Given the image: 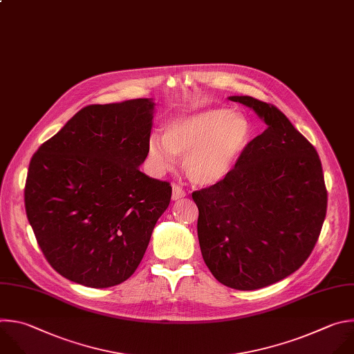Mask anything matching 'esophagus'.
I'll return each instance as SVG.
<instances>
[{"label": "esophagus", "instance_id": "obj_1", "mask_svg": "<svg viewBox=\"0 0 354 354\" xmlns=\"http://www.w3.org/2000/svg\"><path fill=\"white\" fill-rule=\"evenodd\" d=\"M173 192H171V198L174 199V201H177V199H180V198H184L185 196V191L178 185V184H173Z\"/></svg>", "mask_w": 354, "mask_h": 354}]
</instances>
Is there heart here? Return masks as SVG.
Segmentation results:
<instances>
[{"instance_id":"b5f03b06","label":"heart","mask_w":354,"mask_h":354,"mask_svg":"<svg viewBox=\"0 0 354 354\" xmlns=\"http://www.w3.org/2000/svg\"><path fill=\"white\" fill-rule=\"evenodd\" d=\"M251 140L250 121L222 109L181 115L169 121L165 135L152 133L148 156L158 174L171 171L176 155L184 156V170L196 184L222 180L237 163Z\"/></svg>"}]
</instances>
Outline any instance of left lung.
<instances>
[{"label": "left lung", "instance_id": "left-lung-1", "mask_svg": "<svg viewBox=\"0 0 354 354\" xmlns=\"http://www.w3.org/2000/svg\"><path fill=\"white\" fill-rule=\"evenodd\" d=\"M266 129L218 183L192 192L202 258L221 283L257 290L296 272L313 252L326 215L319 156L276 106L251 96Z\"/></svg>", "mask_w": 354, "mask_h": 354}]
</instances>
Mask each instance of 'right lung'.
<instances>
[{"instance_id": "obj_1", "label": "right lung", "mask_w": 354, "mask_h": 354, "mask_svg": "<svg viewBox=\"0 0 354 354\" xmlns=\"http://www.w3.org/2000/svg\"><path fill=\"white\" fill-rule=\"evenodd\" d=\"M153 103L133 99L80 110L33 155L25 209L48 263L103 289L138 268L171 185L138 167L148 156Z\"/></svg>"}]
</instances>
